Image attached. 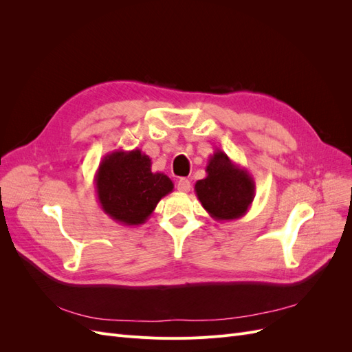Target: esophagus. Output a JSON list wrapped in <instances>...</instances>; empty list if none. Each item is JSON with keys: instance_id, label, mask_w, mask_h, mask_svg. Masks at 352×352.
I'll list each match as a JSON object with an SVG mask.
<instances>
[{"instance_id": "esophagus-1", "label": "esophagus", "mask_w": 352, "mask_h": 352, "mask_svg": "<svg viewBox=\"0 0 352 352\" xmlns=\"http://www.w3.org/2000/svg\"><path fill=\"white\" fill-rule=\"evenodd\" d=\"M189 189H190L189 180L185 177H180L177 182V190H180V192H189Z\"/></svg>"}]
</instances>
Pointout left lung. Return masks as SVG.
Instances as JSON below:
<instances>
[{
  "label": "left lung",
  "instance_id": "obj_1",
  "mask_svg": "<svg viewBox=\"0 0 352 352\" xmlns=\"http://www.w3.org/2000/svg\"><path fill=\"white\" fill-rule=\"evenodd\" d=\"M207 176L195 184V194L208 214L217 221L236 220L247 214L255 197V184L247 168L216 150L206 167Z\"/></svg>",
  "mask_w": 352,
  "mask_h": 352
}]
</instances>
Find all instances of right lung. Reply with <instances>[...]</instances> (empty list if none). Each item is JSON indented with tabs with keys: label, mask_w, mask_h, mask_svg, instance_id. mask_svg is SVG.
<instances>
[{
	"label": "right lung",
	"mask_w": 352,
	"mask_h": 352,
	"mask_svg": "<svg viewBox=\"0 0 352 352\" xmlns=\"http://www.w3.org/2000/svg\"><path fill=\"white\" fill-rule=\"evenodd\" d=\"M95 192L105 214L124 226H140L153 214L175 185L153 172L151 158L141 150H116L105 155L95 173Z\"/></svg>",
	"instance_id": "1"
}]
</instances>
